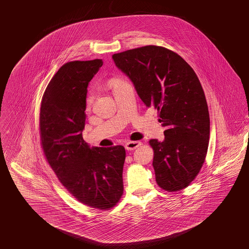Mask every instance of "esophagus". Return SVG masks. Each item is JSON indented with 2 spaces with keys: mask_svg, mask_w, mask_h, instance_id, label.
Masks as SVG:
<instances>
[{
  "mask_svg": "<svg viewBox=\"0 0 249 249\" xmlns=\"http://www.w3.org/2000/svg\"><path fill=\"white\" fill-rule=\"evenodd\" d=\"M140 145H142L141 142H128L127 143L125 144V148L128 151H133L137 149Z\"/></svg>",
  "mask_w": 249,
  "mask_h": 249,
  "instance_id": "obj_1",
  "label": "esophagus"
}]
</instances>
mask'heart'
Instances as JSON below:
<instances>
[{"label": "heart", "mask_w": 249, "mask_h": 249, "mask_svg": "<svg viewBox=\"0 0 249 249\" xmlns=\"http://www.w3.org/2000/svg\"><path fill=\"white\" fill-rule=\"evenodd\" d=\"M123 83V82H117V83L114 84V89L116 88V87H118L119 85H121V84ZM93 99H94V96H93V93L92 92H89V94H88V97H87V100H86V102H87V106L88 107H89V106L92 104V102H93Z\"/></svg>", "instance_id": "obj_1"}]
</instances>
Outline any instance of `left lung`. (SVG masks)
<instances>
[{
  "label": "left lung",
  "mask_w": 249,
  "mask_h": 249,
  "mask_svg": "<svg viewBox=\"0 0 249 249\" xmlns=\"http://www.w3.org/2000/svg\"><path fill=\"white\" fill-rule=\"evenodd\" d=\"M112 58L146 107L157 108L165 128L163 142H149L159 186L169 192L187 187L204 164L210 136L208 107L196 72L178 53L156 45L114 53Z\"/></svg>",
  "instance_id": "obj_1"
}]
</instances>
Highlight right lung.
I'll return each instance as SVG.
<instances>
[{
    "mask_svg": "<svg viewBox=\"0 0 249 249\" xmlns=\"http://www.w3.org/2000/svg\"><path fill=\"white\" fill-rule=\"evenodd\" d=\"M103 61H72L50 80L41 102L40 137L45 158L64 187L80 203L107 210L123 194L121 145L89 147L83 140L88 86Z\"/></svg>",
    "mask_w": 249,
    "mask_h": 249,
    "instance_id": "obj_1",
    "label": "right lung"
}]
</instances>
